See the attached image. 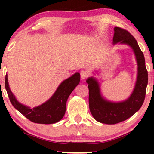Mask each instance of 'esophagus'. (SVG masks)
<instances>
[{"label":"esophagus","instance_id":"esophagus-1","mask_svg":"<svg viewBox=\"0 0 154 154\" xmlns=\"http://www.w3.org/2000/svg\"><path fill=\"white\" fill-rule=\"evenodd\" d=\"M88 76H89V72L87 71V70H82V71L80 72V77L82 79H85Z\"/></svg>","mask_w":154,"mask_h":154}]
</instances>
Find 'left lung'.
Here are the masks:
<instances>
[{
    "mask_svg": "<svg viewBox=\"0 0 154 154\" xmlns=\"http://www.w3.org/2000/svg\"><path fill=\"white\" fill-rule=\"evenodd\" d=\"M122 44L130 46L133 51L137 65V75L135 87L128 98L114 102L104 98L98 81L94 77H88L86 82L89 88V108L93 118L100 123L114 125L128 119L140 109L146 96L148 85L144 55L137 42L128 31L114 27L113 44Z\"/></svg>",
    "mask_w": 154,
    "mask_h": 154,
    "instance_id": "obj_1",
    "label": "left lung"
}]
</instances>
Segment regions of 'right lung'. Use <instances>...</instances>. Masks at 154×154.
Segmentation results:
<instances>
[{
    "label": "right lung",
    "mask_w": 154,
    "mask_h": 154,
    "mask_svg": "<svg viewBox=\"0 0 154 154\" xmlns=\"http://www.w3.org/2000/svg\"><path fill=\"white\" fill-rule=\"evenodd\" d=\"M80 81L78 72L63 80L59 85L54 95L45 103L33 109L19 103L10 90L8 76L6 75L5 88L11 103L17 110L31 122L38 124H54L63 117L66 111V104L69 96Z\"/></svg>",
    "instance_id": "obj_1"
}]
</instances>
